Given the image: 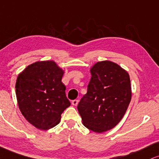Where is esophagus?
Here are the masks:
<instances>
[{"mask_svg":"<svg viewBox=\"0 0 159 159\" xmlns=\"http://www.w3.org/2000/svg\"><path fill=\"white\" fill-rule=\"evenodd\" d=\"M78 104V101L76 100V99H75V100L72 101V104L73 105V106H77Z\"/></svg>","mask_w":159,"mask_h":159,"instance_id":"esophagus-1","label":"esophagus"}]
</instances>
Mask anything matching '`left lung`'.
<instances>
[{
	"label": "left lung",
	"instance_id": "8db88e82",
	"mask_svg": "<svg viewBox=\"0 0 159 159\" xmlns=\"http://www.w3.org/2000/svg\"><path fill=\"white\" fill-rule=\"evenodd\" d=\"M90 72L87 93L78 110L84 125L101 133L116 127L124 117L131 101L130 79L126 70L110 61L97 62Z\"/></svg>",
	"mask_w": 159,
	"mask_h": 159
}]
</instances>
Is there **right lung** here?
I'll return each instance as SVG.
<instances>
[{
    "label": "right lung",
    "instance_id": "add662e5",
    "mask_svg": "<svg viewBox=\"0 0 159 159\" xmlns=\"http://www.w3.org/2000/svg\"><path fill=\"white\" fill-rule=\"evenodd\" d=\"M64 70L53 61H37L18 75L15 92L19 109L34 127L47 130L60 122L70 106L66 87L61 81Z\"/></svg>",
    "mask_w": 159,
    "mask_h": 159
}]
</instances>
